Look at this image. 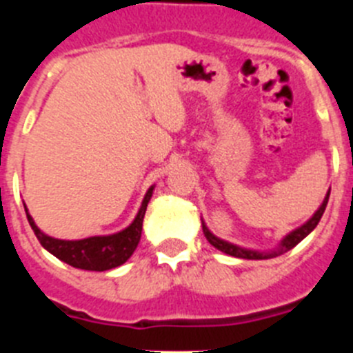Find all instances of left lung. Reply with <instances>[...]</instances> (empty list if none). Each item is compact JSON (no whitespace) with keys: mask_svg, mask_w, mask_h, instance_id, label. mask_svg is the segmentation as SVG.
<instances>
[{"mask_svg":"<svg viewBox=\"0 0 353 353\" xmlns=\"http://www.w3.org/2000/svg\"><path fill=\"white\" fill-rule=\"evenodd\" d=\"M329 194H330V189L327 191V196H325V199H323V203L320 205V208H318L316 212H314L313 217H311L310 221H305V223L302 224V226H299L297 230L290 232L288 235L281 240L279 248L274 249V251H267V252L252 251V249L240 248V245L232 244V242H226V240L219 239V236H215L214 233L208 230L207 224L205 223H203V233H205V236H207L208 242H210L215 249H219V251L226 252V254H230V256L244 258V260H269V258H276V256H279V254H283V252H286V251H290V249L295 248V245H297L301 240H304L305 236L313 232L314 228H316V224L320 223V219H322L323 212H325L327 201H329Z\"/></svg>","mask_w":353,"mask_h":353,"instance_id":"8db88e82","label":"left lung"}]
</instances>
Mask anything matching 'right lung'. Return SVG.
<instances>
[{"label": "right lung", "mask_w": 353, "mask_h": 353, "mask_svg": "<svg viewBox=\"0 0 353 353\" xmlns=\"http://www.w3.org/2000/svg\"><path fill=\"white\" fill-rule=\"evenodd\" d=\"M152 192H154V185L146 191L136 219L125 230L113 233V235L88 236V239L83 240H60L46 235L43 232H40V228L37 226L33 217L28 212L26 205H24V210H26L28 223H30L31 230L35 232L37 239L43 249H48L58 260L65 261L70 267L102 272V270L114 269V267L123 265L136 251L139 239H141L143 219H145V212L150 198H152Z\"/></svg>", "instance_id": "1"}]
</instances>
